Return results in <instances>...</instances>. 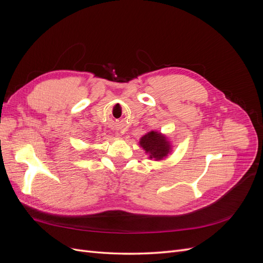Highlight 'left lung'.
Returning a JSON list of instances; mask_svg holds the SVG:
<instances>
[{
    "instance_id": "left-lung-1",
    "label": "left lung",
    "mask_w": 263,
    "mask_h": 263,
    "mask_svg": "<svg viewBox=\"0 0 263 263\" xmlns=\"http://www.w3.org/2000/svg\"><path fill=\"white\" fill-rule=\"evenodd\" d=\"M140 146L150 155V158L161 160L169 154L170 146L165 137L157 132H150L140 139Z\"/></svg>"
}]
</instances>
